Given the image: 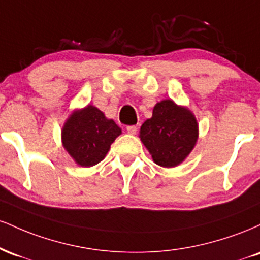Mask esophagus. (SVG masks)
<instances>
[{
  "mask_svg": "<svg viewBox=\"0 0 260 260\" xmlns=\"http://www.w3.org/2000/svg\"><path fill=\"white\" fill-rule=\"evenodd\" d=\"M137 131H138V128H137L136 126H128L127 127V132L129 134H136Z\"/></svg>",
  "mask_w": 260,
  "mask_h": 260,
  "instance_id": "34e87169",
  "label": "esophagus"
}]
</instances>
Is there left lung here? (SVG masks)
Here are the masks:
<instances>
[{
  "label": "left lung",
  "mask_w": 260,
  "mask_h": 260,
  "mask_svg": "<svg viewBox=\"0 0 260 260\" xmlns=\"http://www.w3.org/2000/svg\"><path fill=\"white\" fill-rule=\"evenodd\" d=\"M199 137L194 113L174 100L155 104L153 116L144 121L139 138L153 161L161 168H176L187 159Z\"/></svg>",
  "instance_id": "8db88e82"
}]
</instances>
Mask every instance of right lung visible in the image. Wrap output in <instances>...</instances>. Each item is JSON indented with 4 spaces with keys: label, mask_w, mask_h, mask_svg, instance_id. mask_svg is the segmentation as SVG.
Here are the masks:
<instances>
[{
    "label": "right lung",
    "mask_w": 260,
    "mask_h": 260,
    "mask_svg": "<svg viewBox=\"0 0 260 260\" xmlns=\"http://www.w3.org/2000/svg\"><path fill=\"white\" fill-rule=\"evenodd\" d=\"M121 133L122 129L115 121L89 104L68 116L62 127L61 139L64 150L77 165L91 168L105 159Z\"/></svg>",
    "instance_id": "1"
}]
</instances>
